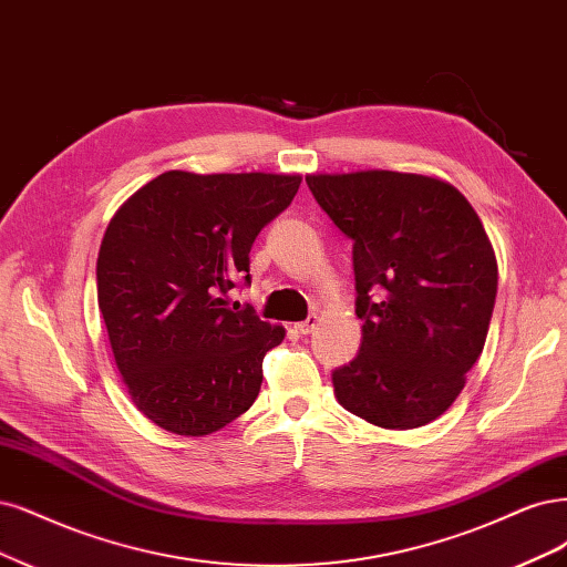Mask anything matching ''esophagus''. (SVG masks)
Wrapping results in <instances>:
<instances>
[{
	"label": "esophagus",
	"instance_id": "obj_1",
	"mask_svg": "<svg viewBox=\"0 0 567 567\" xmlns=\"http://www.w3.org/2000/svg\"><path fill=\"white\" fill-rule=\"evenodd\" d=\"M317 323H319V317L317 315H309L305 321H300V323H296V330L300 336H309L311 330L317 328Z\"/></svg>",
	"mask_w": 567,
	"mask_h": 567
}]
</instances>
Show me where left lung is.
I'll use <instances>...</instances> for the list:
<instances>
[{
    "label": "left lung",
    "mask_w": 567,
    "mask_h": 567,
    "mask_svg": "<svg viewBox=\"0 0 567 567\" xmlns=\"http://www.w3.org/2000/svg\"><path fill=\"white\" fill-rule=\"evenodd\" d=\"M354 241L361 347L333 370L338 401L384 429L443 415L481 357L497 296V260L472 204L417 173L307 175Z\"/></svg>",
    "instance_id": "1"
}]
</instances>
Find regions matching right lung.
Here are the masks:
<instances>
[{
    "mask_svg": "<svg viewBox=\"0 0 567 567\" xmlns=\"http://www.w3.org/2000/svg\"><path fill=\"white\" fill-rule=\"evenodd\" d=\"M300 175L168 171L114 213L97 252V307L133 403L166 432L206 436L258 399L281 326L227 296ZM237 308V307H234Z\"/></svg>",
    "mask_w": 567,
    "mask_h": 567,
    "instance_id": "right-lung-1",
    "label": "right lung"
}]
</instances>
